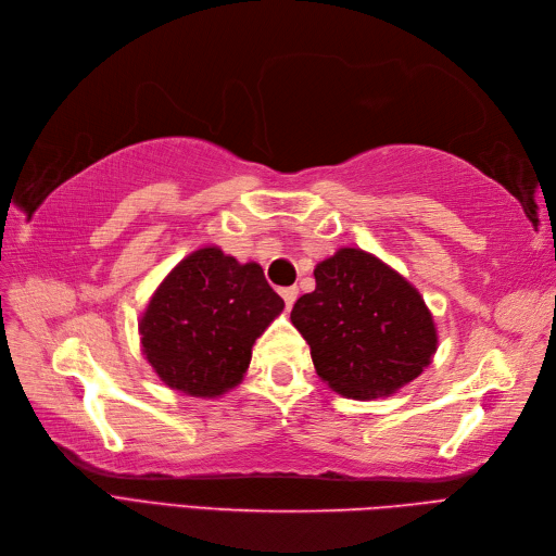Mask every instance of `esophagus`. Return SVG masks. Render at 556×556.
Wrapping results in <instances>:
<instances>
[{
	"mask_svg": "<svg viewBox=\"0 0 556 556\" xmlns=\"http://www.w3.org/2000/svg\"><path fill=\"white\" fill-rule=\"evenodd\" d=\"M279 295L283 298V302H286V307H293V302H295V298H298V289L295 286H286V289H279Z\"/></svg>",
	"mask_w": 556,
	"mask_h": 556,
	"instance_id": "obj_1",
	"label": "esophagus"
}]
</instances>
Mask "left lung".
Here are the masks:
<instances>
[{
  "label": "left lung",
  "instance_id": "left-lung-1",
  "mask_svg": "<svg viewBox=\"0 0 556 556\" xmlns=\"http://www.w3.org/2000/svg\"><path fill=\"white\" fill-rule=\"evenodd\" d=\"M314 277L316 289L298 298L291 324L328 388L363 402L390 397L429 367L439 349L434 316L395 267L342 247L316 263Z\"/></svg>",
  "mask_w": 556,
  "mask_h": 556
}]
</instances>
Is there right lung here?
<instances>
[{
	"label": "right lung",
	"instance_id": "right-lung-1",
	"mask_svg": "<svg viewBox=\"0 0 556 556\" xmlns=\"http://www.w3.org/2000/svg\"><path fill=\"white\" fill-rule=\"evenodd\" d=\"M281 312L258 263L205 244L156 286L138 318L140 351L170 390L214 400L242 383L256 339Z\"/></svg>",
	"mask_w": 556,
	"mask_h": 556
}]
</instances>
